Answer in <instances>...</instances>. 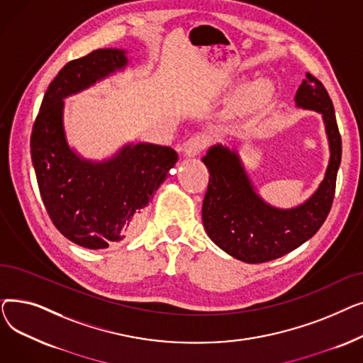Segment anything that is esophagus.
<instances>
[{
  "label": "esophagus",
  "instance_id": "1",
  "mask_svg": "<svg viewBox=\"0 0 363 363\" xmlns=\"http://www.w3.org/2000/svg\"><path fill=\"white\" fill-rule=\"evenodd\" d=\"M207 138L204 135H194L189 138L184 145V155L186 157H196L206 148Z\"/></svg>",
  "mask_w": 363,
  "mask_h": 363
}]
</instances>
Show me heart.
I'll use <instances>...</instances> for the list:
<instances>
[{
  "instance_id": "1",
  "label": "heart",
  "mask_w": 363,
  "mask_h": 363,
  "mask_svg": "<svg viewBox=\"0 0 363 363\" xmlns=\"http://www.w3.org/2000/svg\"><path fill=\"white\" fill-rule=\"evenodd\" d=\"M272 89H274V86H272L271 81L262 78L249 85L245 95H247V99H250V100H263L266 97H269Z\"/></svg>"
}]
</instances>
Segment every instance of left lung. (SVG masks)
Instances as JSON below:
<instances>
[{
  "label": "left lung",
  "mask_w": 363,
  "mask_h": 363,
  "mask_svg": "<svg viewBox=\"0 0 363 363\" xmlns=\"http://www.w3.org/2000/svg\"><path fill=\"white\" fill-rule=\"evenodd\" d=\"M294 101L298 108L322 114L330 145L325 177L306 201L291 208L266 203L235 148L216 144L201 159L211 174L203 201L204 230L219 249L245 263L278 259L306 242L325 222L334 200L341 137L333 101L311 73L300 84Z\"/></svg>",
  "instance_id": "left-lung-1"
}]
</instances>
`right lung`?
<instances>
[{
    "label": "right lung",
    "mask_w": 363,
    "mask_h": 363,
    "mask_svg": "<svg viewBox=\"0 0 363 363\" xmlns=\"http://www.w3.org/2000/svg\"><path fill=\"white\" fill-rule=\"evenodd\" d=\"M128 63L119 48H100L69 62L50 84L30 135L32 164L48 216L67 240L91 250L137 233L143 208L178 162L174 148L151 143L125 144L101 162L69 145L65 99Z\"/></svg>",
    "instance_id": "obj_1"
}]
</instances>
